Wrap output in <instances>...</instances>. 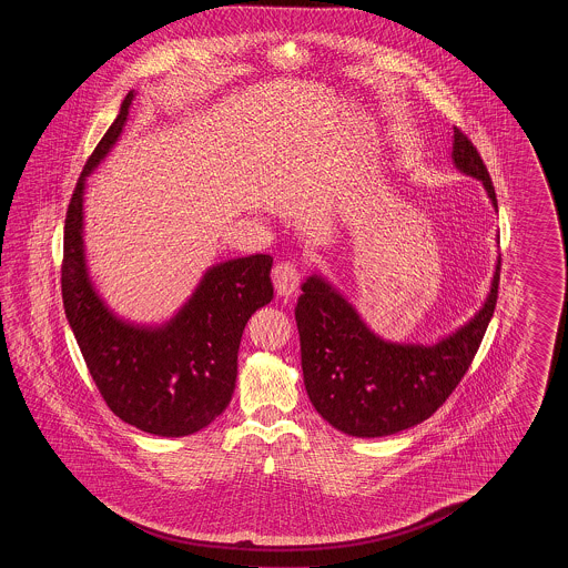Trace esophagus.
<instances>
[{
  "label": "esophagus",
  "instance_id": "34e87169",
  "mask_svg": "<svg viewBox=\"0 0 568 568\" xmlns=\"http://www.w3.org/2000/svg\"><path fill=\"white\" fill-rule=\"evenodd\" d=\"M272 283L278 296H292L300 285V271L292 262H281L272 268Z\"/></svg>",
  "mask_w": 568,
  "mask_h": 568
}]
</instances>
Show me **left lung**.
Listing matches in <instances>:
<instances>
[{
    "instance_id": "1",
    "label": "left lung",
    "mask_w": 568,
    "mask_h": 568,
    "mask_svg": "<svg viewBox=\"0 0 568 568\" xmlns=\"http://www.w3.org/2000/svg\"><path fill=\"white\" fill-rule=\"evenodd\" d=\"M454 163L496 191L477 146L454 128ZM500 260L484 308L436 345H398L375 336L352 304L313 274L297 297L296 324L306 394L327 424L352 436H387L413 428L452 396L475 359L498 300Z\"/></svg>"
}]
</instances>
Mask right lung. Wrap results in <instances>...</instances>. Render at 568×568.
Instances as JSON below:
<instances>
[{"label": "right lung", "mask_w": 568, "mask_h": 568, "mask_svg": "<svg viewBox=\"0 0 568 568\" xmlns=\"http://www.w3.org/2000/svg\"><path fill=\"white\" fill-rule=\"evenodd\" d=\"M134 91L82 168L63 230L61 297L84 364L104 403L125 424L158 436L206 428L230 405L248 317L272 300L271 255L216 264L190 302L160 327L116 320L95 294L82 244L84 179L123 132Z\"/></svg>", "instance_id": "add662e5"}]
</instances>
